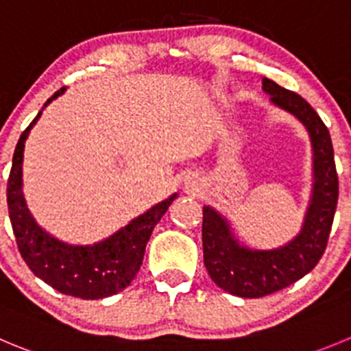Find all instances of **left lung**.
Instances as JSON below:
<instances>
[{
	"label": "left lung",
	"mask_w": 351,
	"mask_h": 351,
	"mask_svg": "<svg viewBox=\"0 0 351 351\" xmlns=\"http://www.w3.org/2000/svg\"><path fill=\"white\" fill-rule=\"evenodd\" d=\"M270 101L293 113L308 131L313 149V189L300 234L276 250H252L232 236L228 220L203 206V262L212 281L241 298H260L293 285L319 263L328 246L336 205L338 173L331 136L315 110L296 93L262 79Z\"/></svg>",
	"instance_id": "left-lung-1"
}]
</instances>
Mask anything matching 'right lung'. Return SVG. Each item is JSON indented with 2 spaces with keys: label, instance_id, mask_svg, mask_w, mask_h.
<instances>
[{
  "label": "right lung",
  "instance_id": "add662e5",
  "mask_svg": "<svg viewBox=\"0 0 351 351\" xmlns=\"http://www.w3.org/2000/svg\"><path fill=\"white\" fill-rule=\"evenodd\" d=\"M63 91L65 88L56 91L45 106L63 95ZM39 117L41 112L29 123L16 143L6 186L10 222L20 255L34 276L63 295L82 300H99L117 295L136 278L153 229L178 195L152 206L115 234L91 246H73L58 241L36 223L22 195L23 146Z\"/></svg>",
  "mask_w": 351,
  "mask_h": 351
}]
</instances>
